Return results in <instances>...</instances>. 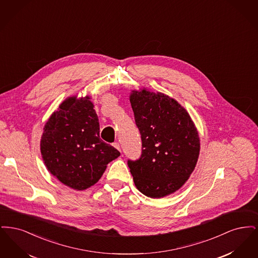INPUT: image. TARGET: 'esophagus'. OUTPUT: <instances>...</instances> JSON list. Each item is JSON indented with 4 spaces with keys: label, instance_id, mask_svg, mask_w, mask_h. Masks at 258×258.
I'll return each instance as SVG.
<instances>
[{
    "label": "esophagus",
    "instance_id": "esophagus-1",
    "mask_svg": "<svg viewBox=\"0 0 258 258\" xmlns=\"http://www.w3.org/2000/svg\"><path fill=\"white\" fill-rule=\"evenodd\" d=\"M112 145H113V147L116 148L117 150H119L121 152V147H120V144L118 142H114Z\"/></svg>",
    "mask_w": 258,
    "mask_h": 258
}]
</instances>
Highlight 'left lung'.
<instances>
[{
  "instance_id": "8db88e82",
  "label": "left lung",
  "mask_w": 258,
  "mask_h": 258,
  "mask_svg": "<svg viewBox=\"0 0 258 258\" xmlns=\"http://www.w3.org/2000/svg\"><path fill=\"white\" fill-rule=\"evenodd\" d=\"M130 100L142 140V154L127 160L137 189L161 198L181 188L197 165L200 139L187 111L177 100L146 88Z\"/></svg>"
}]
</instances>
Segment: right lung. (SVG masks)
<instances>
[{
	"mask_svg": "<svg viewBox=\"0 0 258 258\" xmlns=\"http://www.w3.org/2000/svg\"><path fill=\"white\" fill-rule=\"evenodd\" d=\"M40 153L48 171L76 190L94 185L120 152L99 138L91 98H66L43 127Z\"/></svg>",
	"mask_w": 258,
	"mask_h": 258,
	"instance_id": "right-lung-1",
	"label": "right lung"
}]
</instances>
